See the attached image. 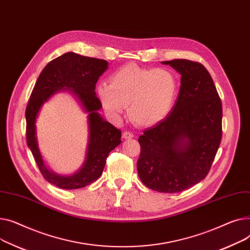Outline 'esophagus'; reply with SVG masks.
I'll list each match as a JSON object with an SVG mask.
<instances>
[{
	"mask_svg": "<svg viewBox=\"0 0 250 250\" xmlns=\"http://www.w3.org/2000/svg\"><path fill=\"white\" fill-rule=\"evenodd\" d=\"M133 137H134V134L132 133L131 131H124L123 132V138L130 139V138H133Z\"/></svg>",
	"mask_w": 250,
	"mask_h": 250,
	"instance_id": "esophagus-1",
	"label": "esophagus"
}]
</instances>
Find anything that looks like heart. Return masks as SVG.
Here are the masks:
<instances>
[{
    "label": "heart",
    "instance_id": "obj_1",
    "mask_svg": "<svg viewBox=\"0 0 250 250\" xmlns=\"http://www.w3.org/2000/svg\"><path fill=\"white\" fill-rule=\"evenodd\" d=\"M103 108L119 118L125 107L134 123L151 126L163 120L172 108L178 92V81L165 68H142L135 64L117 70L110 83L98 85Z\"/></svg>",
    "mask_w": 250,
    "mask_h": 250
}]
</instances>
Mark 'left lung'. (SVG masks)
Returning <instances> with one entry per match:
<instances>
[{"label":"left lung","instance_id":"8db88e82","mask_svg":"<svg viewBox=\"0 0 250 250\" xmlns=\"http://www.w3.org/2000/svg\"><path fill=\"white\" fill-rule=\"evenodd\" d=\"M181 75L180 92L166 118L143 131L137 171L159 193H178L207 177L222 137V104L209 71L197 62H163Z\"/></svg>","mask_w":250,"mask_h":250}]
</instances>
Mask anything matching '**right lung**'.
<instances>
[{"label": "right lung", "mask_w": 250, "mask_h": 250, "mask_svg": "<svg viewBox=\"0 0 250 250\" xmlns=\"http://www.w3.org/2000/svg\"><path fill=\"white\" fill-rule=\"evenodd\" d=\"M108 68V62L75 52L56 57L43 68L26 108V139L42 177L48 183L65 189L84 188L97 181L105 167L109 153L121 143V130L102 118L98 111L102 103L96 96V83ZM69 89L89 113V144L86 161L75 175L62 177L43 165L36 139V118L42 105L54 93Z\"/></svg>", "instance_id": "obj_1"}]
</instances>
